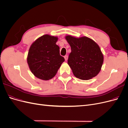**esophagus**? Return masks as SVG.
<instances>
[{
  "mask_svg": "<svg viewBox=\"0 0 128 128\" xmlns=\"http://www.w3.org/2000/svg\"><path fill=\"white\" fill-rule=\"evenodd\" d=\"M64 59H65V60L66 61H67V60H68V56H64Z\"/></svg>",
  "mask_w": 128,
  "mask_h": 128,
  "instance_id": "esophagus-1",
  "label": "esophagus"
}]
</instances>
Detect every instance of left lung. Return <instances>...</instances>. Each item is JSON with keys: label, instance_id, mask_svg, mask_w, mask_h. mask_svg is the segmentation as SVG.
Instances as JSON below:
<instances>
[{"label": "left lung", "instance_id": "8db88e82", "mask_svg": "<svg viewBox=\"0 0 128 128\" xmlns=\"http://www.w3.org/2000/svg\"><path fill=\"white\" fill-rule=\"evenodd\" d=\"M71 47L68 64L77 78L88 80L98 74L104 61L99 46L87 37L76 38L66 36Z\"/></svg>", "mask_w": 128, "mask_h": 128}]
</instances>
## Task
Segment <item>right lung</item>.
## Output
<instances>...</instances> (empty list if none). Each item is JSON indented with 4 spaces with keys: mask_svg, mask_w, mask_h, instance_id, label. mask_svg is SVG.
<instances>
[{
    "mask_svg": "<svg viewBox=\"0 0 128 128\" xmlns=\"http://www.w3.org/2000/svg\"><path fill=\"white\" fill-rule=\"evenodd\" d=\"M58 37L45 34L34 41L29 48L27 62L37 78L47 80L55 76L64 61L56 44Z\"/></svg>",
    "mask_w": 128,
    "mask_h": 128,
    "instance_id": "1",
    "label": "right lung"
}]
</instances>
